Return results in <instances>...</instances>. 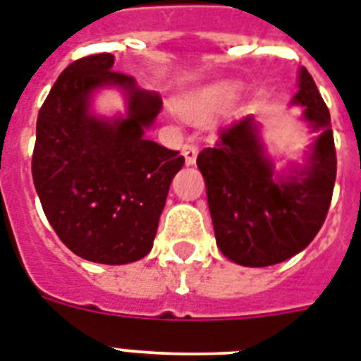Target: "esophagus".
<instances>
[{
    "label": "esophagus",
    "mask_w": 361,
    "mask_h": 361,
    "mask_svg": "<svg viewBox=\"0 0 361 361\" xmlns=\"http://www.w3.org/2000/svg\"><path fill=\"white\" fill-rule=\"evenodd\" d=\"M197 155H198L197 140H195L192 136H189V138L185 140V144H183V157H185V163L195 164V161H197Z\"/></svg>",
    "instance_id": "34e87169"
}]
</instances>
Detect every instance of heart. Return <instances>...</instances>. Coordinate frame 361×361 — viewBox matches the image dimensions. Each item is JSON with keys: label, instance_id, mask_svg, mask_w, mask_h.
<instances>
[{"label": "heart", "instance_id": "heart-1", "mask_svg": "<svg viewBox=\"0 0 361 361\" xmlns=\"http://www.w3.org/2000/svg\"><path fill=\"white\" fill-rule=\"evenodd\" d=\"M232 97H234V86L228 82H219V84H212V86L202 87L189 95L183 103V109L192 118H204V116L225 109Z\"/></svg>", "mask_w": 361, "mask_h": 361}]
</instances>
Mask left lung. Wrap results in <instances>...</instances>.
Segmentation results:
<instances>
[{
    "label": "left lung",
    "instance_id": "8db88e82",
    "mask_svg": "<svg viewBox=\"0 0 361 361\" xmlns=\"http://www.w3.org/2000/svg\"><path fill=\"white\" fill-rule=\"evenodd\" d=\"M298 87L292 104H302L303 120L320 133L302 170L275 174L252 116L223 127L197 157L217 247L241 266L264 268L303 251L330 209L337 174L330 110L305 67Z\"/></svg>",
    "mask_w": 361,
    "mask_h": 361
}]
</instances>
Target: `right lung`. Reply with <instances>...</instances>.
Listing matches in <instances>:
<instances>
[{"instance_id": "obj_1", "label": "right lung", "mask_w": 361, "mask_h": 361, "mask_svg": "<svg viewBox=\"0 0 361 361\" xmlns=\"http://www.w3.org/2000/svg\"><path fill=\"white\" fill-rule=\"evenodd\" d=\"M112 65V54H93L59 75L39 110L31 174L48 223L71 251L92 262L129 264L152 251L185 159L147 140L163 101ZM104 85L126 92L125 118L89 112L91 93Z\"/></svg>"}]
</instances>
